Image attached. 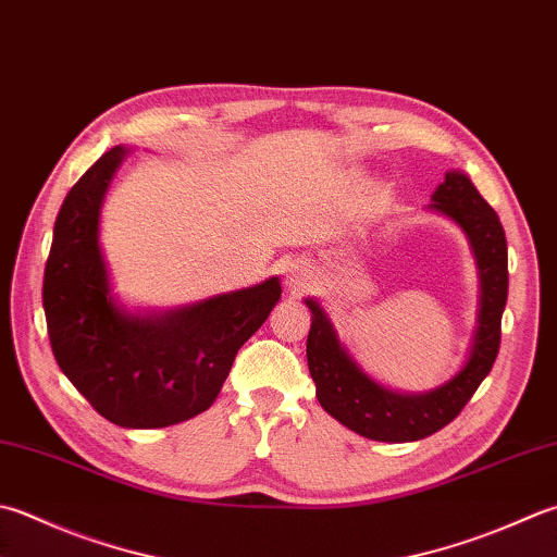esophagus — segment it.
<instances>
[{"label":"esophagus","mask_w":557,"mask_h":557,"mask_svg":"<svg viewBox=\"0 0 557 557\" xmlns=\"http://www.w3.org/2000/svg\"><path fill=\"white\" fill-rule=\"evenodd\" d=\"M311 277V272H309V268L304 265V263H287V268H285V282L289 287H301V285H307V280Z\"/></svg>","instance_id":"esophagus-1"}]
</instances>
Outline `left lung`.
I'll return each mask as SVG.
<instances>
[{
  "label": "left lung",
  "instance_id": "obj_1",
  "mask_svg": "<svg viewBox=\"0 0 557 557\" xmlns=\"http://www.w3.org/2000/svg\"><path fill=\"white\" fill-rule=\"evenodd\" d=\"M432 200L434 210L451 216L466 232L481 270L483 292L471 357L449 384L420 396H403L379 386L343 350L319 304L307 299L311 309L307 359L315 381V398L347 430L374 442H416L446 428L490 374L499 350L509 289L505 228L466 173H446Z\"/></svg>",
  "mask_w": 557,
  "mask_h": 557
}]
</instances>
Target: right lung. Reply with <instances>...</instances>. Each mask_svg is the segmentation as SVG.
Instances as JSON below:
<instances>
[{
	"instance_id": "1",
	"label": "right lung",
	"mask_w": 557,
	"mask_h": 557,
	"mask_svg": "<svg viewBox=\"0 0 557 557\" xmlns=\"http://www.w3.org/2000/svg\"><path fill=\"white\" fill-rule=\"evenodd\" d=\"M125 147L72 185L54 220L42 277L52 355L98 416L120 428H169L214 403L236 352L265 323L277 277L163 315L117 309L98 246V212Z\"/></svg>"
}]
</instances>
